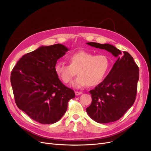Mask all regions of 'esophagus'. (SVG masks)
Listing matches in <instances>:
<instances>
[{"instance_id":"1","label":"esophagus","mask_w":151,"mask_h":151,"mask_svg":"<svg viewBox=\"0 0 151 151\" xmlns=\"http://www.w3.org/2000/svg\"><path fill=\"white\" fill-rule=\"evenodd\" d=\"M82 93H83L82 91H75V95L78 96V95H80V94H81Z\"/></svg>"}]
</instances>
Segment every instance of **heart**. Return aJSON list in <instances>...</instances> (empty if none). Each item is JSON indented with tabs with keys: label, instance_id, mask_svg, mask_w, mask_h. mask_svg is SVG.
<instances>
[{
	"label": "heart",
	"instance_id": "heart-1",
	"mask_svg": "<svg viewBox=\"0 0 151 151\" xmlns=\"http://www.w3.org/2000/svg\"><path fill=\"white\" fill-rule=\"evenodd\" d=\"M70 65L62 61L55 64V73L66 84L70 83L74 76L78 75L73 81L72 86L81 88L86 85L90 86L100 84L109 71L111 61L104 55L94 56L86 51H78L68 56Z\"/></svg>",
	"mask_w": 151,
	"mask_h": 151
}]
</instances>
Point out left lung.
Here are the masks:
<instances>
[{"instance_id": "obj_1", "label": "left lung", "mask_w": 151, "mask_h": 151, "mask_svg": "<svg viewBox=\"0 0 151 151\" xmlns=\"http://www.w3.org/2000/svg\"><path fill=\"white\" fill-rule=\"evenodd\" d=\"M88 45L112 53L116 61L105 79L90 93L92 102L86 108L89 116L98 123H108L119 119L135 101L139 67L132 56L122 53L112 45L88 42Z\"/></svg>"}]
</instances>
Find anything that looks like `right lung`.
<instances>
[{
	"label": "right lung",
	"instance_id": "right-lung-1",
	"mask_svg": "<svg viewBox=\"0 0 151 151\" xmlns=\"http://www.w3.org/2000/svg\"><path fill=\"white\" fill-rule=\"evenodd\" d=\"M69 49L61 44L42 46L24 55L10 76L15 103L32 119L53 124L65 113L74 91L65 86L55 73L57 60Z\"/></svg>",
	"mask_w": 151,
	"mask_h": 151
}]
</instances>
